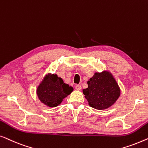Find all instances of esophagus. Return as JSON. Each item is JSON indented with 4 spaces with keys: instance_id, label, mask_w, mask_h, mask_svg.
Masks as SVG:
<instances>
[{
    "instance_id": "obj_1",
    "label": "esophagus",
    "mask_w": 148,
    "mask_h": 148,
    "mask_svg": "<svg viewBox=\"0 0 148 148\" xmlns=\"http://www.w3.org/2000/svg\"><path fill=\"white\" fill-rule=\"evenodd\" d=\"M75 88H76V90H80L81 89H82V86H81L80 85H76V86H75Z\"/></svg>"
}]
</instances>
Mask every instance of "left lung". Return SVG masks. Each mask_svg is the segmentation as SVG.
I'll return each instance as SVG.
<instances>
[{"instance_id":"left-lung-1","label":"left lung","mask_w":148,"mask_h":148,"mask_svg":"<svg viewBox=\"0 0 148 148\" xmlns=\"http://www.w3.org/2000/svg\"><path fill=\"white\" fill-rule=\"evenodd\" d=\"M87 84L88 88L83 89L82 92L88 105L94 109H107L120 97L119 86L113 74L108 70L95 72Z\"/></svg>"}]
</instances>
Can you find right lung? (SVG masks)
Listing matches in <instances>:
<instances>
[{
	"label": "right lung",
	"instance_id": "obj_1",
	"mask_svg": "<svg viewBox=\"0 0 148 148\" xmlns=\"http://www.w3.org/2000/svg\"><path fill=\"white\" fill-rule=\"evenodd\" d=\"M74 90L57 74L49 73L43 77L37 86L36 93L39 101L49 107H56Z\"/></svg>",
	"mask_w": 148,
	"mask_h": 148
}]
</instances>
